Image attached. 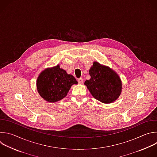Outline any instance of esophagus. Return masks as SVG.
<instances>
[{
  "instance_id": "obj_1",
  "label": "esophagus",
  "mask_w": 157,
  "mask_h": 157,
  "mask_svg": "<svg viewBox=\"0 0 157 157\" xmlns=\"http://www.w3.org/2000/svg\"><path fill=\"white\" fill-rule=\"evenodd\" d=\"M78 82L79 84H82L83 83V79H82V78H79V79H78Z\"/></svg>"
}]
</instances>
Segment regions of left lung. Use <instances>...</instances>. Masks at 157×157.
I'll use <instances>...</instances> for the list:
<instances>
[{
	"instance_id": "1",
	"label": "left lung",
	"mask_w": 157,
	"mask_h": 157,
	"mask_svg": "<svg viewBox=\"0 0 157 157\" xmlns=\"http://www.w3.org/2000/svg\"><path fill=\"white\" fill-rule=\"evenodd\" d=\"M89 73L90 79L86 80L84 84L95 98L104 103H110L119 97L122 83L118 74L113 70L95 62Z\"/></svg>"
}]
</instances>
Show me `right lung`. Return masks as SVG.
Returning <instances> with one entry per match:
<instances>
[{"mask_svg":"<svg viewBox=\"0 0 157 157\" xmlns=\"http://www.w3.org/2000/svg\"><path fill=\"white\" fill-rule=\"evenodd\" d=\"M36 84L39 94L45 100L56 102L66 97L71 86L78 84V81L58 65L42 71Z\"/></svg>","mask_w":157,"mask_h":157,"instance_id":"right-lung-1","label":"right lung"}]
</instances>
